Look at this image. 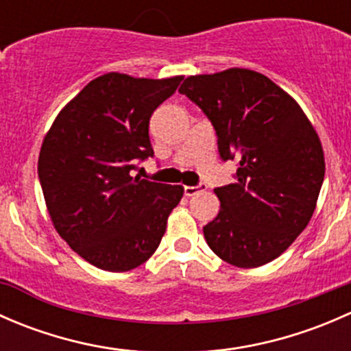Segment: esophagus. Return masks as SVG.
Segmentation results:
<instances>
[{
  "instance_id": "1",
  "label": "esophagus",
  "mask_w": 351,
  "mask_h": 351,
  "mask_svg": "<svg viewBox=\"0 0 351 351\" xmlns=\"http://www.w3.org/2000/svg\"><path fill=\"white\" fill-rule=\"evenodd\" d=\"M204 189H205L204 183H198V185H195V186H185V189H183V193H185V197H193L195 193H198L200 190H204Z\"/></svg>"
}]
</instances>
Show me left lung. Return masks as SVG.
Here are the masks:
<instances>
[{"label": "left lung", "mask_w": 351, "mask_h": 351, "mask_svg": "<svg viewBox=\"0 0 351 351\" xmlns=\"http://www.w3.org/2000/svg\"><path fill=\"white\" fill-rule=\"evenodd\" d=\"M180 93L207 115L234 183L217 186V217L204 226L221 260L254 268L280 256L306 229L324 180L316 130L292 97L250 69L190 76Z\"/></svg>", "instance_id": "8db88e82"}]
</instances>
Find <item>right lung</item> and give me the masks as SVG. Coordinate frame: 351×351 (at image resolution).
<instances>
[{"instance_id": "obj_1", "label": "right lung", "mask_w": 351, "mask_h": 351, "mask_svg": "<svg viewBox=\"0 0 351 351\" xmlns=\"http://www.w3.org/2000/svg\"><path fill=\"white\" fill-rule=\"evenodd\" d=\"M183 76L146 80L108 73L90 81L42 143L38 180L71 250L107 271H129L158 250L183 186L132 176L153 158L149 119Z\"/></svg>"}]
</instances>
